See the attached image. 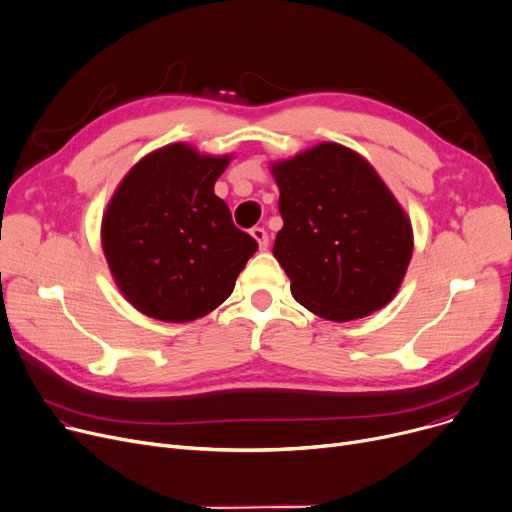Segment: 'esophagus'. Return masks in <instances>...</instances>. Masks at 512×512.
<instances>
[{"instance_id": "obj_1", "label": "esophagus", "mask_w": 512, "mask_h": 512, "mask_svg": "<svg viewBox=\"0 0 512 512\" xmlns=\"http://www.w3.org/2000/svg\"><path fill=\"white\" fill-rule=\"evenodd\" d=\"M251 234H253V238L259 242V249H261V251H265V249H267V245H270V238H267L265 228L255 226V228L251 230Z\"/></svg>"}]
</instances>
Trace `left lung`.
<instances>
[{"mask_svg":"<svg viewBox=\"0 0 512 512\" xmlns=\"http://www.w3.org/2000/svg\"><path fill=\"white\" fill-rule=\"evenodd\" d=\"M282 230L274 257L311 313L351 321L392 301L413 255L411 222L355 151L321 143L272 166Z\"/></svg>","mask_w":512,"mask_h":512,"instance_id":"left-lung-1","label":"left lung"}]
</instances>
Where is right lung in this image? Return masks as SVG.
Segmentation results:
<instances>
[{"label": "right lung", "instance_id": "1", "mask_svg": "<svg viewBox=\"0 0 512 512\" xmlns=\"http://www.w3.org/2000/svg\"><path fill=\"white\" fill-rule=\"evenodd\" d=\"M228 161L168 145L141 159L107 205L103 253L141 313L172 324L207 315L230 297L259 249L213 193Z\"/></svg>", "mask_w": 512, "mask_h": 512}]
</instances>
